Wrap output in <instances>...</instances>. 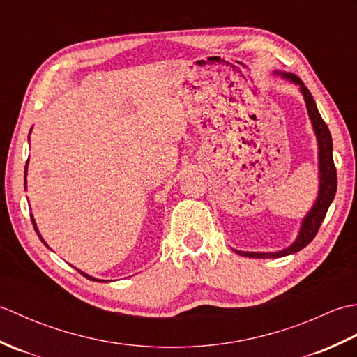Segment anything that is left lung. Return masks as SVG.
Segmentation results:
<instances>
[{
	"mask_svg": "<svg viewBox=\"0 0 357 357\" xmlns=\"http://www.w3.org/2000/svg\"><path fill=\"white\" fill-rule=\"evenodd\" d=\"M282 77L294 81L296 84H299L301 92L305 98L308 115H310V119H312L313 127H314V132L317 136V144H319V172H321L319 196H317L314 207L307 215L304 222H302L299 238L296 239V242L291 247H288V248L282 250V252H278V253L238 252L241 256H245V257H282V256L299 252V250L307 247L310 242L314 239L317 231H319V227L324 221L325 215H327L330 204L333 202V199H335L336 188H337V173H336L335 161H333V141H331L328 126L325 124V121L322 119L319 110H317V107H316L313 96H312V93H310V90L304 86V82L296 77V75L284 73Z\"/></svg>",
	"mask_w": 357,
	"mask_h": 357,
	"instance_id": "1",
	"label": "left lung"
}]
</instances>
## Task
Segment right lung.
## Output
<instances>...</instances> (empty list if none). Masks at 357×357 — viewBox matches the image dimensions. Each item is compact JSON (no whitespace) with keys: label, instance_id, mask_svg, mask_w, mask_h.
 <instances>
[{"label":"right lung","instance_id":"add662e5","mask_svg":"<svg viewBox=\"0 0 357 357\" xmlns=\"http://www.w3.org/2000/svg\"><path fill=\"white\" fill-rule=\"evenodd\" d=\"M26 170H27V169H24V176H26V173H27ZM24 185H26V181H24ZM32 222H33V227H35V221H33V219H32ZM35 230H36V227H35ZM36 231H38V230H36ZM40 239L43 241V238H41V236H40ZM43 244H45V242H44V241H43ZM79 273H81V275H82V276H86V278H87V279H90V280H92V279H93V280H98V279H95V278H92V276H87V275H86V273H82V271H79Z\"/></svg>","mask_w":357,"mask_h":357}]
</instances>
